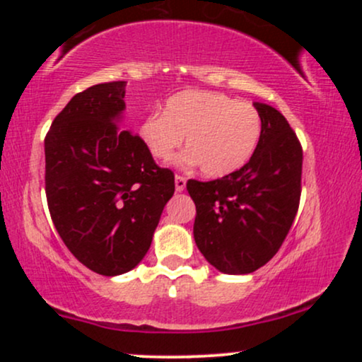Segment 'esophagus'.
Masks as SVG:
<instances>
[{
	"label": "esophagus",
	"instance_id": "obj_1",
	"mask_svg": "<svg viewBox=\"0 0 362 362\" xmlns=\"http://www.w3.org/2000/svg\"><path fill=\"white\" fill-rule=\"evenodd\" d=\"M185 184H187V178L185 177L175 175V190H177V192H182V190L185 189Z\"/></svg>",
	"mask_w": 362,
	"mask_h": 362
}]
</instances>
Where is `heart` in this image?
Segmentation results:
<instances>
[{
	"mask_svg": "<svg viewBox=\"0 0 362 362\" xmlns=\"http://www.w3.org/2000/svg\"><path fill=\"white\" fill-rule=\"evenodd\" d=\"M262 134L259 112L226 95L209 91H182L168 98L161 115L141 122L139 138L158 161L173 160L185 144L182 161L201 165L207 177H224L250 160Z\"/></svg>",
	"mask_w": 362,
	"mask_h": 362,
	"instance_id": "obj_1",
	"label": "heart"
}]
</instances>
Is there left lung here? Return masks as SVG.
I'll return each mask as SVG.
<instances>
[{
	"mask_svg": "<svg viewBox=\"0 0 362 362\" xmlns=\"http://www.w3.org/2000/svg\"><path fill=\"white\" fill-rule=\"evenodd\" d=\"M262 134L250 160L209 182L190 178L195 245L224 274H250L276 255L296 218L303 148L284 115L255 103Z\"/></svg>",
	"mask_w": 362,
	"mask_h": 362,
	"instance_id": "obj_1",
	"label": "left lung"
}]
</instances>
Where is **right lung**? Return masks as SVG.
<instances>
[{
	"mask_svg": "<svg viewBox=\"0 0 362 362\" xmlns=\"http://www.w3.org/2000/svg\"><path fill=\"white\" fill-rule=\"evenodd\" d=\"M126 81L69 100L45 136V197L68 250L100 276L129 272L151 245L175 175L119 124Z\"/></svg>",
	"mask_w": 362,
	"mask_h": 362,
	"instance_id": "obj_1",
	"label": "right lung"
}]
</instances>
